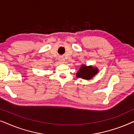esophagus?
Instances as JSON below:
<instances>
[{
  "label": "esophagus",
  "instance_id": "34e87169",
  "mask_svg": "<svg viewBox=\"0 0 134 134\" xmlns=\"http://www.w3.org/2000/svg\"><path fill=\"white\" fill-rule=\"evenodd\" d=\"M65 58H64L63 57H61L59 58V62H60V63H65Z\"/></svg>",
  "mask_w": 134,
  "mask_h": 134
}]
</instances>
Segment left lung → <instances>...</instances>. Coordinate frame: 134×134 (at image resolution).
I'll use <instances>...</instances> for the list:
<instances>
[{
  "label": "left lung",
  "instance_id": "obj_1",
  "mask_svg": "<svg viewBox=\"0 0 134 134\" xmlns=\"http://www.w3.org/2000/svg\"><path fill=\"white\" fill-rule=\"evenodd\" d=\"M99 72V69L97 67L92 65L87 66L82 64L76 73L77 77H80L85 80H90L93 77L96 76Z\"/></svg>",
  "mask_w": 134,
  "mask_h": 134
}]
</instances>
